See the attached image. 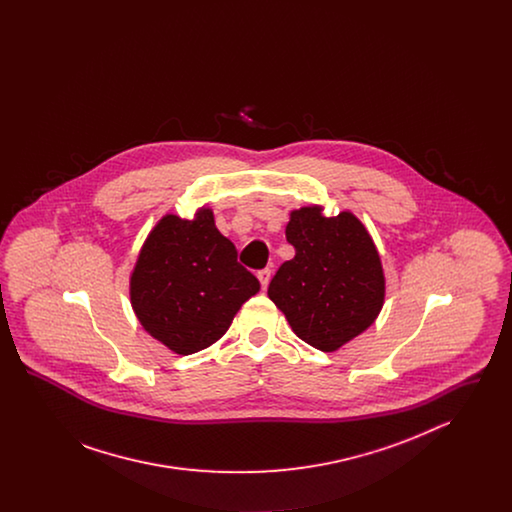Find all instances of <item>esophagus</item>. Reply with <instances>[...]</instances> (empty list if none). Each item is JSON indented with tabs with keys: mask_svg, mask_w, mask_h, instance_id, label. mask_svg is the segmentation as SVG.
Wrapping results in <instances>:
<instances>
[{
	"mask_svg": "<svg viewBox=\"0 0 512 512\" xmlns=\"http://www.w3.org/2000/svg\"><path fill=\"white\" fill-rule=\"evenodd\" d=\"M257 278H259V282H261L263 290H267L268 282H270V268H263V270H259V272H257Z\"/></svg>",
	"mask_w": 512,
	"mask_h": 512,
	"instance_id": "esophagus-1",
	"label": "esophagus"
}]
</instances>
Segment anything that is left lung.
Listing matches in <instances>:
<instances>
[{
	"label": "left lung",
	"instance_id": "obj_1",
	"mask_svg": "<svg viewBox=\"0 0 512 512\" xmlns=\"http://www.w3.org/2000/svg\"><path fill=\"white\" fill-rule=\"evenodd\" d=\"M286 240L295 247L268 286L297 338L336 351L376 320L386 293L380 255L363 222L343 211L322 217L320 207L293 211Z\"/></svg>",
	"mask_w": 512,
	"mask_h": 512
}]
</instances>
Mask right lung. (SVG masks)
<instances>
[{
  "mask_svg": "<svg viewBox=\"0 0 512 512\" xmlns=\"http://www.w3.org/2000/svg\"><path fill=\"white\" fill-rule=\"evenodd\" d=\"M261 290L213 211L194 220L167 215L147 236L130 276V301L155 340L192 355L224 336L245 301Z\"/></svg>",
  "mask_w": 512,
  "mask_h": 512,
  "instance_id": "right-lung-1",
  "label": "right lung"
}]
</instances>
